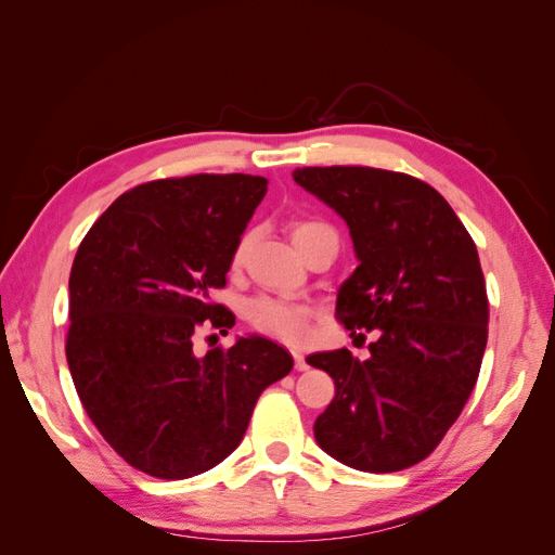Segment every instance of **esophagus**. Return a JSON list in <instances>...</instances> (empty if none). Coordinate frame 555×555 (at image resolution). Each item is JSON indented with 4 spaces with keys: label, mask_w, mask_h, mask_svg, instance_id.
Instances as JSON below:
<instances>
[{
    "label": "esophagus",
    "mask_w": 555,
    "mask_h": 555,
    "mask_svg": "<svg viewBox=\"0 0 555 555\" xmlns=\"http://www.w3.org/2000/svg\"><path fill=\"white\" fill-rule=\"evenodd\" d=\"M293 360H296V370L298 372H305V370H310V364H308V360H305V356L302 352H293Z\"/></svg>",
    "instance_id": "34e87169"
}]
</instances>
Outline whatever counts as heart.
I'll use <instances>...</instances> for the list:
<instances>
[{
    "mask_svg": "<svg viewBox=\"0 0 555 555\" xmlns=\"http://www.w3.org/2000/svg\"><path fill=\"white\" fill-rule=\"evenodd\" d=\"M326 229L322 223L314 221H298L293 223L291 235L293 243L300 245L308 235L314 231ZM247 250V238H243L235 247V259H241ZM247 320L257 328L259 334L271 336L276 340H284L288 346H298L308 336V322H310V310L300 302L291 300H279V298H257L247 305Z\"/></svg>",
    "mask_w": 555,
    "mask_h": 555,
    "instance_id": "1",
    "label": "heart"
}]
</instances>
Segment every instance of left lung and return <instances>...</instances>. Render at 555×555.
<instances>
[{"label": "left lung", "mask_w": 555, "mask_h": 555, "mask_svg": "<svg viewBox=\"0 0 555 555\" xmlns=\"http://www.w3.org/2000/svg\"><path fill=\"white\" fill-rule=\"evenodd\" d=\"M293 181L348 223L360 264L338 288L336 317L376 336L362 362L346 348L308 358L336 384L314 439L348 467L398 473L441 443L477 384L489 300L475 241L408 173L305 167Z\"/></svg>", "instance_id": "obj_1"}]
</instances>
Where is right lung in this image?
I'll list each match as a JSON object with an SVG mask.
<instances>
[{"instance_id": "right-lung-1", "label": "right lung", "mask_w": 555, "mask_h": 555, "mask_svg": "<svg viewBox=\"0 0 555 555\" xmlns=\"http://www.w3.org/2000/svg\"><path fill=\"white\" fill-rule=\"evenodd\" d=\"M267 179L197 173L135 185L82 238L68 276L66 360L82 408L128 465L159 479L231 455L259 393L293 370L286 348L241 336L197 356L199 328L235 317L209 293L227 274Z\"/></svg>"}]
</instances>
